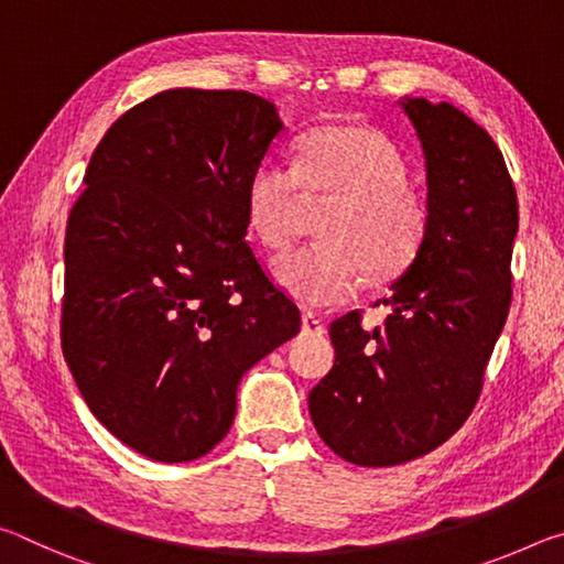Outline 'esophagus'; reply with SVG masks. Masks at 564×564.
<instances>
[{"mask_svg":"<svg viewBox=\"0 0 564 564\" xmlns=\"http://www.w3.org/2000/svg\"><path fill=\"white\" fill-rule=\"evenodd\" d=\"M301 328L303 333H323V321L316 316V313H303L301 316Z\"/></svg>","mask_w":564,"mask_h":564,"instance_id":"34e87169","label":"esophagus"}]
</instances>
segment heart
Returning <instances> with one entry per match:
<instances>
[{
    "label": "heart",
    "instance_id": "1",
    "mask_svg": "<svg viewBox=\"0 0 564 564\" xmlns=\"http://www.w3.org/2000/svg\"><path fill=\"white\" fill-rule=\"evenodd\" d=\"M303 202L330 204L318 246L281 256L273 273L305 305H338L360 291L362 275L388 283L415 263L425 243L427 204L408 186V164L383 131L338 123L299 144V171L265 159L246 186V224L281 251L293 241Z\"/></svg>",
    "mask_w": 564,
    "mask_h": 564
}]
</instances>
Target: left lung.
Returning <instances> with one entry per match:
<instances>
[{"mask_svg": "<svg viewBox=\"0 0 564 564\" xmlns=\"http://www.w3.org/2000/svg\"><path fill=\"white\" fill-rule=\"evenodd\" d=\"M427 171L425 243L390 285L383 326L330 323L336 362L311 390L333 453L390 467L435 451L473 413L512 299L518 194L498 144L453 104L403 99Z\"/></svg>", "mask_w": 564, "mask_h": 564, "instance_id": "left-lung-1", "label": "left lung"}]
</instances>
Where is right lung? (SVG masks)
<instances>
[{
  "label": "right lung",
  "instance_id": "right-lung-1",
  "mask_svg": "<svg viewBox=\"0 0 564 564\" xmlns=\"http://www.w3.org/2000/svg\"><path fill=\"white\" fill-rule=\"evenodd\" d=\"M279 111L248 91L169 89L111 123L64 238L62 350L131 451H214L243 373L301 330L246 243V186Z\"/></svg>",
  "mask_w": 564,
  "mask_h": 564
}]
</instances>
